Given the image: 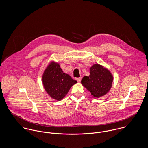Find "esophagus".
Masks as SVG:
<instances>
[{"label": "esophagus", "instance_id": "esophagus-1", "mask_svg": "<svg viewBox=\"0 0 148 148\" xmlns=\"http://www.w3.org/2000/svg\"><path fill=\"white\" fill-rule=\"evenodd\" d=\"M81 79H82V77H80V78H76V80L78 82H80L81 81Z\"/></svg>", "mask_w": 148, "mask_h": 148}]
</instances>
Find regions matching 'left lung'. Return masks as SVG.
<instances>
[{"label": "left lung", "instance_id": "obj_1", "mask_svg": "<svg viewBox=\"0 0 148 148\" xmlns=\"http://www.w3.org/2000/svg\"><path fill=\"white\" fill-rule=\"evenodd\" d=\"M113 80L114 77L110 70L99 64H94L90 69V75L84 76L81 83L92 97L100 98L111 90Z\"/></svg>", "mask_w": 148, "mask_h": 148}]
</instances>
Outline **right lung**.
<instances>
[{
	"mask_svg": "<svg viewBox=\"0 0 148 148\" xmlns=\"http://www.w3.org/2000/svg\"><path fill=\"white\" fill-rule=\"evenodd\" d=\"M42 84L45 90L51 98L61 100L76 83L69 74L64 73L60 64L50 62L43 73Z\"/></svg>",
	"mask_w": 148,
	"mask_h": 148,
	"instance_id": "right-lung-1",
	"label": "right lung"
}]
</instances>
